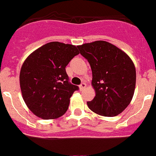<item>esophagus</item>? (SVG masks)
Returning <instances> with one entry per match:
<instances>
[{
    "label": "esophagus",
    "instance_id": "34e87169",
    "mask_svg": "<svg viewBox=\"0 0 156 156\" xmlns=\"http://www.w3.org/2000/svg\"><path fill=\"white\" fill-rule=\"evenodd\" d=\"M86 86H87L86 83H81V84L80 85V87H79L80 90H83V89H84L85 87H86Z\"/></svg>",
    "mask_w": 156,
    "mask_h": 156
}]
</instances>
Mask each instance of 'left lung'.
I'll return each mask as SVG.
<instances>
[{
    "label": "left lung",
    "instance_id": "left-lung-1",
    "mask_svg": "<svg viewBox=\"0 0 156 156\" xmlns=\"http://www.w3.org/2000/svg\"><path fill=\"white\" fill-rule=\"evenodd\" d=\"M92 70L95 91L88 108L103 116L113 117L129 105L136 85V69L127 54L107 41H96L77 46Z\"/></svg>",
    "mask_w": 156,
    "mask_h": 156
}]
</instances>
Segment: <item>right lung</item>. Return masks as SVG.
I'll return each mask as SVG.
<instances>
[{"label": "right lung", "mask_w": 156, "mask_h": 156, "mask_svg": "<svg viewBox=\"0 0 156 156\" xmlns=\"http://www.w3.org/2000/svg\"><path fill=\"white\" fill-rule=\"evenodd\" d=\"M80 52L75 45L54 41L32 52L19 74L22 95L29 109L43 119L66 113L78 87L69 83L66 66Z\"/></svg>", "instance_id": "1"}]
</instances>
